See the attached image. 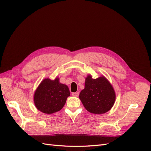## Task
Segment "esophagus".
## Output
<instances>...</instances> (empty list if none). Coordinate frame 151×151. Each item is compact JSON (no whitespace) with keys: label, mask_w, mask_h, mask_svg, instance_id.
I'll return each instance as SVG.
<instances>
[{"label":"esophagus","mask_w":151,"mask_h":151,"mask_svg":"<svg viewBox=\"0 0 151 151\" xmlns=\"http://www.w3.org/2000/svg\"><path fill=\"white\" fill-rule=\"evenodd\" d=\"M72 96H75V97H77V96H79V92H76V93H72Z\"/></svg>","instance_id":"34e87169"}]
</instances>
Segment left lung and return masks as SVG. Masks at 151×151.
Here are the masks:
<instances>
[{
    "mask_svg": "<svg viewBox=\"0 0 151 151\" xmlns=\"http://www.w3.org/2000/svg\"><path fill=\"white\" fill-rule=\"evenodd\" d=\"M115 98L112 85L103 76L94 79L88 75L85 80L84 89L79 94V99L87 110L98 115L110 110Z\"/></svg>",
    "mask_w": 151,
    "mask_h": 151,
    "instance_id": "8db88e82",
    "label": "left lung"
}]
</instances>
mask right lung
<instances>
[{"label": "right lung", "instance_id": "obj_1", "mask_svg": "<svg viewBox=\"0 0 151 151\" xmlns=\"http://www.w3.org/2000/svg\"><path fill=\"white\" fill-rule=\"evenodd\" d=\"M70 96L68 86L60 83L59 78H47L40 84L34 94V103L39 111L52 114L60 111Z\"/></svg>", "mask_w": 151, "mask_h": 151}]
</instances>
